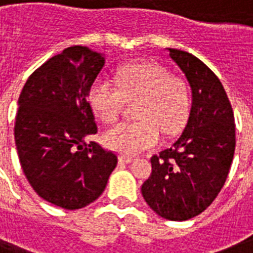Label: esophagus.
I'll return each mask as SVG.
<instances>
[{
	"label": "esophagus",
	"mask_w": 253,
	"mask_h": 253,
	"mask_svg": "<svg viewBox=\"0 0 253 253\" xmlns=\"http://www.w3.org/2000/svg\"><path fill=\"white\" fill-rule=\"evenodd\" d=\"M134 162L132 158H127V156H119V163L121 164H130V163Z\"/></svg>",
	"instance_id": "34e87169"
}]
</instances>
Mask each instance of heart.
<instances>
[{
    "label": "heart",
    "instance_id": "b5f03b06",
    "mask_svg": "<svg viewBox=\"0 0 253 253\" xmlns=\"http://www.w3.org/2000/svg\"><path fill=\"white\" fill-rule=\"evenodd\" d=\"M117 87L95 79L87 90V101L103 122H115L123 102H134L132 122L119 123L103 136L105 146L121 155L134 156L156 146L160 130L167 136L180 132L190 109L189 87L182 79L170 76L155 63H131L115 75Z\"/></svg>",
    "mask_w": 253,
    "mask_h": 253
}]
</instances>
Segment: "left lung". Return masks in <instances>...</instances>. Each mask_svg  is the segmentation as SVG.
Wrapping results in <instances>:
<instances>
[{
    "label": "left lung",
    "instance_id": "left-lung-1",
    "mask_svg": "<svg viewBox=\"0 0 253 253\" xmlns=\"http://www.w3.org/2000/svg\"><path fill=\"white\" fill-rule=\"evenodd\" d=\"M192 89V107L172 147L152 156L142 194L169 220H188L211 205L223 188L235 152L231 103L215 73L192 53L167 48Z\"/></svg>",
    "mask_w": 253,
    "mask_h": 253
}]
</instances>
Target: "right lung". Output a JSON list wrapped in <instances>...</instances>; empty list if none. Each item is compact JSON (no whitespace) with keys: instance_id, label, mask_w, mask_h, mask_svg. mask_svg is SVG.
<instances>
[{"instance_id":"add662e5","label":"right lung","mask_w":253,"mask_h":253,"mask_svg":"<svg viewBox=\"0 0 253 253\" xmlns=\"http://www.w3.org/2000/svg\"><path fill=\"white\" fill-rule=\"evenodd\" d=\"M103 65V53L68 47L29 77L18 99L14 136L23 173L38 196L67 210L94 202L118 163L86 143L97 134L87 90Z\"/></svg>"}]
</instances>
